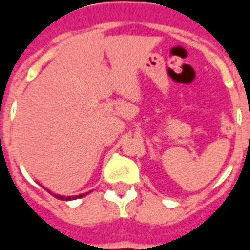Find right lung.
I'll return each mask as SVG.
<instances>
[{
	"label": "right lung",
	"mask_w": 250,
	"mask_h": 250,
	"mask_svg": "<svg viewBox=\"0 0 250 250\" xmlns=\"http://www.w3.org/2000/svg\"><path fill=\"white\" fill-rule=\"evenodd\" d=\"M48 191H49V190H48ZM49 193H51V191H49ZM87 194H88V193L79 194V195H72V197H69V195H68V197H65V195H60V194H52V195H53V197H55V198H57V199H62V201H71V199L82 198V197H84V195H87Z\"/></svg>",
	"instance_id": "1"
}]
</instances>
